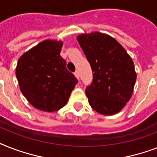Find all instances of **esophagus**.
I'll return each instance as SVG.
<instances>
[{
  "instance_id": "34e87169",
  "label": "esophagus",
  "mask_w": 157,
  "mask_h": 157,
  "mask_svg": "<svg viewBox=\"0 0 157 157\" xmlns=\"http://www.w3.org/2000/svg\"><path fill=\"white\" fill-rule=\"evenodd\" d=\"M74 75H75V76H76V77L77 79H80V75H79V71H75V72H74Z\"/></svg>"
}]
</instances>
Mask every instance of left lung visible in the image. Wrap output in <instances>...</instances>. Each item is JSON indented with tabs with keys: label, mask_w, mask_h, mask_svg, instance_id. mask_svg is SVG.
I'll use <instances>...</instances> for the list:
<instances>
[{
	"label": "left lung",
	"mask_w": 157,
	"mask_h": 157,
	"mask_svg": "<svg viewBox=\"0 0 157 157\" xmlns=\"http://www.w3.org/2000/svg\"><path fill=\"white\" fill-rule=\"evenodd\" d=\"M77 40L93 72V81L86 89L89 103L103 115L119 112L133 94L137 78L134 62L110 36L93 33Z\"/></svg>",
	"instance_id": "8db88e82"
}]
</instances>
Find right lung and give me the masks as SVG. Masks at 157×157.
<instances>
[{
  "mask_svg": "<svg viewBox=\"0 0 157 157\" xmlns=\"http://www.w3.org/2000/svg\"><path fill=\"white\" fill-rule=\"evenodd\" d=\"M61 41L40 42L19 58L16 77L21 92L36 109L58 111L66 105L78 81L60 56Z\"/></svg>",
  "mask_w": 157,
  "mask_h": 157,
  "instance_id": "1",
  "label": "right lung"
}]
</instances>
